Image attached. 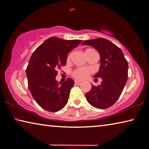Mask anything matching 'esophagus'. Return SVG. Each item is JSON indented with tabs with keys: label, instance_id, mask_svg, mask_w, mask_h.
<instances>
[{
	"label": "esophagus",
	"instance_id": "esophagus-1",
	"mask_svg": "<svg viewBox=\"0 0 149 149\" xmlns=\"http://www.w3.org/2000/svg\"><path fill=\"white\" fill-rule=\"evenodd\" d=\"M74 84H76V85H80V84H81V82H80V81H79V80H75Z\"/></svg>",
	"mask_w": 149,
	"mask_h": 149
}]
</instances>
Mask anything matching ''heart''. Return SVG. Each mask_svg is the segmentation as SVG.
<instances>
[{"instance_id": "obj_1", "label": "heart", "mask_w": 149, "mask_h": 149, "mask_svg": "<svg viewBox=\"0 0 149 149\" xmlns=\"http://www.w3.org/2000/svg\"><path fill=\"white\" fill-rule=\"evenodd\" d=\"M70 55L68 56V59H69ZM90 71L88 70L83 69V68H78L75 70H73L72 75L75 79L78 80H84L88 76Z\"/></svg>"}]
</instances>
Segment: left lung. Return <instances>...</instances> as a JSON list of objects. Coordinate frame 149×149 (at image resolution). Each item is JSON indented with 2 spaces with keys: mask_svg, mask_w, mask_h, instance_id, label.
Returning <instances> with one entry per match:
<instances>
[{
  "mask_svg": "<svg viewBox=\"0 0 149 149\" xmlns=\"http://www.w3.org/2000/svg\"><path fill=\"white\" fill-rule=\"evenodd\" d=\"M82 45L92 46L100 55L99 72L95 78H102L100 85L86 94V98L94 108L106 109L116 103L122 93L128 78V63L118 46L104 38L85 40Z\"/></svg>",
  "mask_w": 149,
  "mask_h": 149,
  "instance_id": "left-lung-1",
  "label": "left lung"
}]
</instances>
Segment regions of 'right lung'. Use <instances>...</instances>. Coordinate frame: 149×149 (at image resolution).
I'll return each instance as SVG.
<instances>
[{
	"mask_svg": "<svg viewBox=\"0 0 149 149\" xmlns=\"http://www.w3.org/2000/svg\"><path fill=\"white\" fill-rule=\"evenodd\" d=\"M81 42L52 37L31 55L26 69L28 88L35 101L45 110L58 111L67 104L74 80L67 78L61 84L55 77L57 70L66 65L68 53Z\"/></svg>",
	"mask_w": 149,
	"mask_h": 149,
	"instance_id": "right-lung-1",
	"label": "right lung"
}]
</instances>
